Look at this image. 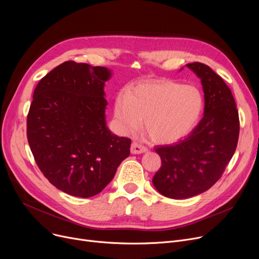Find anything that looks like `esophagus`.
Instances as JSON below:
<instances>
[{"mask_svg": "<svg viewBox=\"0 0 259 259\" xmlns=\"http://www.w3.org/2000/svg\"><path fill=\"white\" fill-rule=\"evenodd\" d=\"M147 151H148V149L145 146H143L139 143H135V142L132 143V145H131V153L132 154H141V153H145Z\"/></svg>", "mask_w": 259, "mask_h": 259, "instance_id": "obj_1", "label": "esophagus"}]
</instances>
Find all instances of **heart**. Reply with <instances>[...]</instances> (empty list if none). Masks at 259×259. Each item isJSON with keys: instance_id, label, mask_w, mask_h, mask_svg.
<instances>
[{"instance_id": "1", "label": "heart", "mask_w": 259, "mask_h": 259, "mask_svg": "<svg viewBox=\"0 0 259 259\" xmlns=\"http://www.w3.org/2000/svg\"><path fill=\"white\" fill-rule=\"evenodd\" d=\"M203 107L202 94L194 86L167 79L145 81L116 95L114 117L127 132L138 130L145 120L153 142L172 144L194 130Z\"/></svg>"}]
</instances>
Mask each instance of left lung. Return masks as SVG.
I'll return each instance as SVG.
<instances>
[{
  "mask_svg": "<svg viewBox=\"0 0 259 259\" xmlns=\"http://www.w3.org/2000/svg\"><path fill=\"white\" fill-rule=\"evenodd\" d=\"M205 93L203 117L186 139L155 147L161 166L152 183L164 196L182 199L207 191L219 181L238 142L239 117L224 79L202 63L187 64Z\"/></svg>",
  "mask_w": 259,
  "mask_h": 259,
  "instance_id": "left-lung-1",
  "label": "left lung"
}]
</instances>
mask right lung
<instances>
[{"label": "right lung", "mask_w": 259, "mask_h": 259, "mask_svg": "<svg viewBox=\"0 0 259 259\" xmlns=\"http://www.w3.org/2000/svg\"><path fill=\"white\" fill-rule=\"evenodd\" d=\"M106 67L67 61L38 81L27 115V139L37 167L61 191L99 194L130 154L131 140L106 125Z\"/></svg>", "instance_id": "right-lung-1"}]
</instances>
